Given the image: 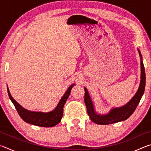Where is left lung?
I'll list each match as a JSON object with an SVG mask.
<instances>
[{"label":"left lung","instance_id":"1","mask_svg":"<svg viewBox=\"0 0 151 151\" xmlns=\"http://www.w3.org/2000/svg\"><path fill=\"white\" fill-rule=\"evenodd\" d=\"M140 58V81L139 88L133 97L124 106L112 108L106 114H99L95 111L93 101L89 95L88 90L85 87V103L89 117L92 121L98 124H110L124 121L129 119L139 104L142 96L144 94L146 76L144 65H143L142 55L139 48H137Z\"/></svg>","mask_w":151,"mask_h":151}]
</instances>
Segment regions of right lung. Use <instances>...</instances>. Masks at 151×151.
Here are the masks:
<instances>
[{"mask_svg":"<svg viewBox=\"0 0 151 151\" xmlns=\"http://www.w3.org/2000/svg\"><path fill=\"white\" fill-rule=\"evenodd\" d=\"M75 85V84H73L68 87L65 94L61 98L59 103H58L57 106H56V108L52 111L48 112L31 111L25 109L13 99L8 87H7V91H8L10 99L13 103L20 116L24 122L39 127H52L58 124L60 122L63 115L64 105H65L66 101H67L68 96L70 95L71 89Z\"/></svg>","mask_w":151,"mask_h":151,"instance_id":"add662e5","label":"right lung"}]
</instances>
